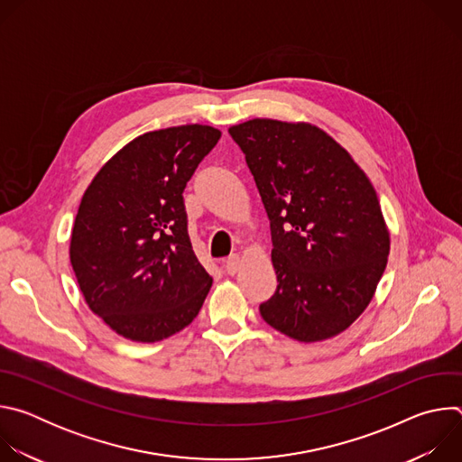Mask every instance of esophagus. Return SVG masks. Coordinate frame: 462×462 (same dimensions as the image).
Listing matches in <instances>:
<instances>
[{
  "instance_id": "1",
  "label": "esophagus",
  "mask_w": 462,
  "mask_h": 462,
  "mask_svg": "<svg viewBox=\"0 0 462 462\" xmlns=\"http://www.w3.org/2000/svg\"><path fill=\"white\" fill-rule=\"evenodd\" d=\"M239 269H241V257H239L237 254L228 255L226 261H225V271H226L228 274H236Z\"/></svg>"
}]
</instances>
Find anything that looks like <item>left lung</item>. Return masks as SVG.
I'll return each mask as SVG.
<instances>
[{"label": "left lung", "instance_id": "1", "mask_svg": "<svg viewBox=\"0 0 462 462\" xmlns=\"http://www.w3.org/2000/svg\"><path fill=\"white\" fill-rule=\"evenodd\" d=\"M228 134L271 221L278 289L259 305L263 319L298 342L340 335L387 265L389 232L371 180L312 124L254 118Z\"/></svg>", "mask_w": 462, "mask_h": 462}]
</instances>
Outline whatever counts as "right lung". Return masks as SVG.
Segmentation results:
<instances>
[{"instance_id": "1", "label": "right lung", "mask_w": 462, "mask_h": 462, "mask_svg": "<svg viewBox=\"0 0 462 462\" xmlns=\"http://www.w3.org/2000/svg\"><path fill=\"white\" fill-rule=\"evenodd\" d=\"M221 139L212 125L144 134L88 186L69 257L89 309L115 333L159 342L199 314L212 278L195 257L182 191Z\"/></svg>"}]
</instances>
